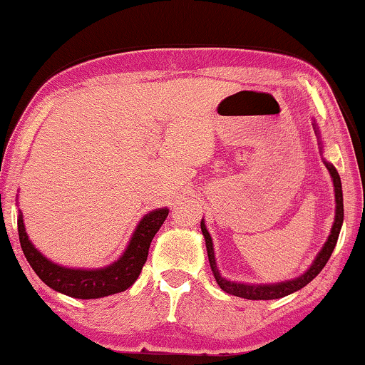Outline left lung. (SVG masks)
Wrapping results in <instances>:
<instances>
[{
  "mask_svg": "<svg viewBox=\"0 0 365 365\" xmlns=\"http://www.w3.org/2000/svg\"><path fill=\"white\" fill-rule=\"evenodd\" d=\"M327 170H329L332 182H334V190H336V218H334V225H332L331 235L327 238L326 245L322 246L321 253L317 255V258L314 259V263L309 269L306 271L304 274L299 276V278L292 279V281H284V283H278V284H263V286H250V284H241V283H233V281H227L222 278L217 269V263H215V255H213V243H212V236L205 228V223L202 220L200 227H202V233L205 236V245H207V251H208V259H210V266H212V271L215 274V279H217L218 286L222 287L225 292L228 294L238 296V297H245V299H278V297H284L291 292H294L301 287H304L309 281L316 278L317 274L321 273L322 268H324L327 261H329L332 251L336 248L337 238H339V232H341L342 222H344V203H342V185H341V177H339L337 170L334 165L331 163H326Z\"/></svg>",
  "mask_w": 365,
  "mask_h": 365,
  "instance_id": "obj_1",
  "label": "left lung"
}]
</instances>
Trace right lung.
I'll return each mask as SVG.
<instances>
[{"label":"right lung","mask_w":365,"mask_h":365,"mask_svg":"<svg viewBox=\"0 0 365 365\" xmlns=\"http://www.w3.org/2000/svg\"><path fill=\"white\" fill-rule=\"evenodd\" d=\"M167 217V208L155 210V212L145 215L142 222L138 223L135 233H133L130 243L127 246L125 253L120 256V259L102 269H69L51 263L31 245L21 215L18 218L19 243H21L23 253L26 256L31 268L49 287L63 292L66 296L78 297V299H96V297L125 291L127 287L135 283L147 261L148 248H150L153 236L160 230Z\"/></svg>","instance_id":"add662e5"}]
</instances>
